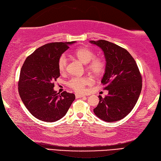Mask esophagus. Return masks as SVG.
Masks as SVG:
<instances>
[{
  "instance_id": "34e87169",
  "label": "esophagus",
  "mask_w": 161,
  "mask_h": 161,
  "mask_svg": "<svg viewBox=\"0 0 161 161\" xmlns=\"http://www.w3.org/2000/svg\"><path fill=\"white\" fill-rule=\"evenodd\" d=\"M75 97H76V98H80V97H84V95L80 94V93H76V94H75Z\"/></svg>"
}]
</instances>
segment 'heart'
<instances>
[{"label":"heart","instance_id":"b5f03b06","mask_svg":"<svg viewBox=\"0 0 161 161\" xmlns=\"http://www.w3.org/2000/svg\"><path fill=\"white\" fill-rule=\"evenodd\" d=\"M75 56L84 64H87L86 69L94 77H97L103 74L105 68L104 62L100 58L95 57L93 50L88 47H82L74 52ZM68 66V58L65 54H61L58 61V68L61 73L66 70ZM91 80L88 77H73L68 81V85L77 92H83L88 85L91 84Z\"/></svg>","mask_w":161,"mask_h":161}]
</instances>
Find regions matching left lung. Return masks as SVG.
<instances>
[{"instance_id":"obj_1","label":"left lung","mask_w":161,"mask_h":161,"mask_svg":"<svg viewBox=\"0 0 161 161\" xmlns=\"http://www.w3.org/2000/svg\"><path fill=\"white\" fill-rule=\"evenodd\" d=\"M100 47L106 60L101 82L108 91L93 109L95 115L107 122L120 120L134 107L142 90V77L134 59L127 50L105 40L90 41Z\"/></svg>"}]
</instances>
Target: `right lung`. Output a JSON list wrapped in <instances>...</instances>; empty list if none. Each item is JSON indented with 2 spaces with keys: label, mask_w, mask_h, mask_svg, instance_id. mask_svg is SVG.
<instances>
[{
  "label": "right lung",
  "mask_w": 161,
  "mask_h": 161,
  "mask_svg": "<svg viewBox=\"0 0 161 161\" xmlns=\"http://www.w3.org/2000/svg\"><path fill=\"white\" fill-rule=\"evenodd\" d=\"M71 42L47 43L26 58L20 73L19 93L33 116L45 122H56L66 114L75 100L73 93L54 90L53 81L60 76L58 61Z\"/></svg>",
  "instance_id": "1"
}]
</instances>
